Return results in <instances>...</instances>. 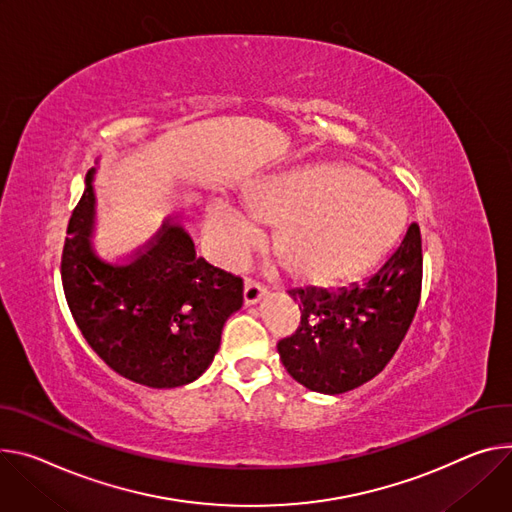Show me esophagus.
Masks as SVG:
<instances>
[{"instance_id":"34e87169","label":"esophagus","mask_w":512,"mask_h":512,"mask_svg":"<svg viewBox=\"0 0 512 512\" xmlns=\"http://www.w3.org/2000/svg\"><path fill=\"white\" fill-rule=\"evenodd\" d=\"M263 296H265V288L263 286H259L253 280H245V288H243L245 304H257Z\"/></svg>"}]
</instances>
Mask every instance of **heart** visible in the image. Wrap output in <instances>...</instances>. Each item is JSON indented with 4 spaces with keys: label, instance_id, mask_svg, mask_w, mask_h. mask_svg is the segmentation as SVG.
Listing matches in <instances>:
<instances>
[{
    "label": "heart",
    "instance_id": "1",
    "mask_svg": "<svg viewBox=\"0 0 512 512\" xmlns=\"http://www.w3.org/2000/svg\"><path fill=\"white\" fill-rule=\"evenodd\" d=\"M255 220L277 228L273 253L286 273L331 286L374 265L396 241L404 202L353 165H318L275 181L249 200ZM210 226L230 249H245L255 224L228 204L210 212Z\"/></svg>",
    "mask_w": 512,
    "mask_h": 512
}]
</instances>
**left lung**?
Instances as JSON below:
<instances>
[{
    "instance_id": "left-lung-1",
    "label": "left lung",
    "mask_w": 512,
    "mask_h": 512,
    "mask_svg": "<svg viewBox=\"0 0 512 512\" xmlns=\"http://www.w3.org/2000/svg\"><path fill=\"white\" fill-rule=\"evenodd\" d=\"M423 288L421 228L412 222L392 257L363 284L339 292L296 290L298 329L277 343L288 374L308 390L349 392L394 357Z\"/></svg>"
}]
</instances>
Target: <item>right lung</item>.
Returning a JSON list of instances; mask_svg holds the SVG:
<instances>
[{"label":"right lung","instance_id":"right-lung-1","mask_svg":"<svg viewBox=\"0 0 512 512\" xmlns=\"http://www.w3.org/2000/svg\"><path fill=\"white\" fill-rule=\"evenodd\" d=\"M91 171L71 212L61 255L69 310L89 347L116 374L149 388L194 382L212 363L226 318L243 306V280L196 255L181 220L124 261L91 247Z\"/></svg>","mask_w":512,"mask_h":512}]
</instances>
